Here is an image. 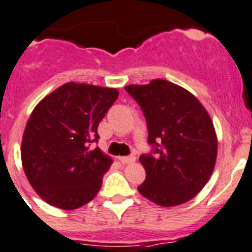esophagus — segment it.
Returning a JSON list of instances; mask_svg holds the SVG:
<instances>
[{
    "mask_svg": "<svg viewBox=\"0 0 252 252\" xmlns=\"http://www.w3.org/2000/svg\"><path fill=\"white\" fill-rule=\"evenodd\" d=\"M119 159L123 164H129V163L136 161V157H134V155H129V157H120Z\"/></svg>",
    "mask_w": 252,
    "mask_h": 252,
    "instance_id": "1",
    "label": "esophagus"
}]
</instances>
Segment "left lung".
I'll use <instances>...</instances> for the list:
<instances>
[{
  "label": "left lung",
  "mask_w": 252,
  "mask_h": 252,
  "mask_svg": "<svg viewBox=\"0 0 252 252\" xmlns=\"http://www.w3.org/2000/svg\"><path fill=\"white\" fill-rule=\"evenodd\" d=\"M126 91L144 112L153 147L140 157L146 179L138 191L163 207L185 203L214 172L218 138L211 118L193 94L167 80Z\"/></svg>",
  "instance_id": "8db88e82"
}]
</instances>
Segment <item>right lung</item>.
I'll list each match as a JSON object with an SVG mask.
<instances>
[{"label":"right lung","instance_id":"1","mask_svg":"<svg viewBox=\"0 0 252 252\" xmlns=\"http://www.w3.org/2000/svg\"><path fill=\"white\" fill-rule=\"evenodd\" d=\"M118 97L112 88L67 83L34 107L24 129L22 163L46 203L75 210L97 195L112 160L92 145Z\"/></svg>","mask_w":252,"mask_h":252}]
</instances>
